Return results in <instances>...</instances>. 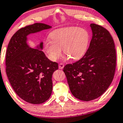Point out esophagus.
<instances>
[{"label":"esophagus","mask_w":123,"mask_h":123,"mask_svg":"<svg viewBox=\"0 0 123 123\" xmlns=\"http://www.w3.org/2000/svg\"><path fill=\"white\" fill-rule=\"evenodd\" d=\"M64 64H63V63H60V64H59V68L60 69H63V68H64Z\"/></svg>","instance_id":"34e87169"}]
</instances>
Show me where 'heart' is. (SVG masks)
Segmentation results:
<instances>
[{"label": "heart", "mask_w": 123, "mask_h": 123, "mask_svg": "<svg viewBox=\"0 0 123 123\" xmlns=\"http://www.w3.org/2000/svg\"><path fill=\"white\" fill-rule=\"evenodd\" d=\"M50 37L52 41L46 40L43 48L52 61L61 56L62 48L64 54L72 60H79L86 53L89 42L87 30L77 27L57 29L50 33Z\"/></svg>", "instance_id": "heart-1"}]
</instances>
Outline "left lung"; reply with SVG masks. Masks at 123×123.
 I'll return each mask as SVG.
<instances>
[{"mask_svg": "<svg viewBox=\"0 0 123 123\" xmlns=\"http://www.w3.org/2000/svg\"><path fill=\"white\" fill-rule=\"evenodd\" d=\"M90 27L92 38L85 54L63 68L71 92L84 101L98 98L107 90L116 66L115 45L109 32L98 24Z\"/></svg>", "mask_w": 123, "mask_h": 123, "instance_id": "left-lung-1", "label": "left lung"}]
</instances>
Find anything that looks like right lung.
<instances>
[{
    "label": "right lung",
    "instance_id": "right-lung-1",
    "mask_svg": "<svg viewBox=\"0 0 123 123\" xmlns=\"http://www.w3.org/2000/svg\"><path fill=\"white\" fill-rule=\"evenodd\" d=\"M35 23L20 28L10 39L6 56V72L9 82L20 98L32 104H41L50 98L52 74L58 63L50 61L42 50L30 48L27 36L51 28ZM43 48V43L39 46Z\"/></svg>",
    "mask_w": 123,
    "mask_h": 123
}]
</instances>
